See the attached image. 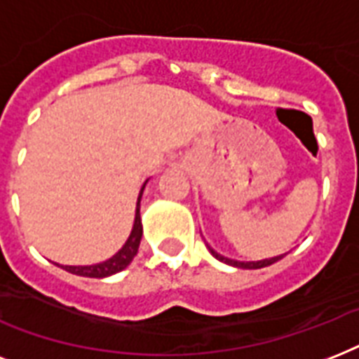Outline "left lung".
<instances>
[{
  "mask_svg": "<svg viewBox=\"0 0 359 359\" xmlns=\"http://www.w3.org/2000/svg\"><path fill=\"white\" fill-rule=\"evenodd\" d=\"M208 251L212 253V257H216L218 261L225 262V264H229V266H235V268H244V270H257V268H264V266H270L273 262H278L281 257L285 255H278V257H270V259H262V261H236V259H229V257H224L219 255L218 251H214L210 245H207Z\"/></svg>",
  "mask_w": 359,
  "mask_h": 359,
  "instance_id": "obj_1",
  "label": "left lung"
}]
</instances>
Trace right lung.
I'll return each mask as SVG.
<instances>
[{
    "label": "right lung",
    "mask_w": 359,
    "mask_h": 359,
    "mask_svg": "<svg viewBox=\"0 0 359 359\" xmlns=\"http://www.w3.org/2000/svg\"><path fill=\"white\" fill-rule=\"evenodd\" d=\"M149 179L143 182L140 190V196H137V203H135V216H134V225H132V231H130V236L126 238V242L123 244L117 253L114 257H109L102 262H95V264H86V266H63V264H57V266L65 268L67 272L76 273V276H83V278H108V276H114V273L121 272L124 268L128 266L130 262L134 261V257L137 255V248H140L141 235H143V225H141V196H143V190H145Z\"/></svg>",
    "instance_id": "1"
}]
</instances>
